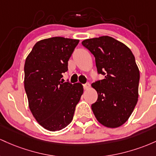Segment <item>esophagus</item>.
<instances>
[{
  "mask_svg": "<svg viewBox=\"0 0 156 156\" xmlns=\"http://www.w3.org/2000/svg\"><path fill=\"white\" fill-rule=\"evenodd\" d=\"M83 87H84V89H85V90H87V89H88L89 87H90V84H89V83L84 84Z\"/></svg>",
  "mask_w": 156,
  "mask_h": 156,
  "instance_id": "obj_1",
  "label": "esophagus"
}]
</instances>
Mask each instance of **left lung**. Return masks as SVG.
<instances>
[{
    "mask_svg": "<svg viewBox=\"0 0 156 156\" xmlns=\"http://www.w3.org/2000/svg\"><path fill=\"white\" fill-rule=\"evenodd\" d=\"M95 57L98 73L105 79L92 84L98 99L91 108L98 122L116 128L127 122L139 97V70L135 57L124 43L109 36L82 42Z\"/></svg>",
    "mask_w": 156,
    "mask_h": 156,
    "instance_id": "1",
    "label": "left lung"
}]
</instances>
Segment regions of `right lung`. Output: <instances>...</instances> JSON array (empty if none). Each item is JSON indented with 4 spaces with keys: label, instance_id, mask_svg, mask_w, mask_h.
Returning a JSON list of instances; mask_svg holds the SVG:
<instances>
[{
    "label": "right lung",
    "instance_id": "obj_1",
    "mask_svg": "<svg viewBox=\"0 0 156 156\" xmlns=\"http://www.w3.org/2000/svg\"><path fill=\"white\" fill-rule=\"evenodd\" d=\"M79 42L62 37L40 40L26 59L24 87L29 109L49 131L60 130L71 123L83 94L80 83L61 81Z\"/></svg>",
    "mask_w": 156,
    "mask_h": 156
}]
</instances>
